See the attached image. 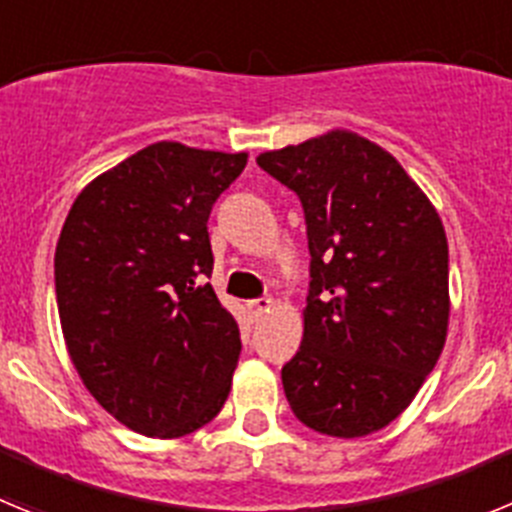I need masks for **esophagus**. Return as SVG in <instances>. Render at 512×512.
<instances>
[{
    "label": "esophagus",
    "mask_w": 512,
    "mask_h": 512,
    "mask_svg": "<svg viewBox=\"0 0 512 512\" xmlns=\"http://www.w3.org/2000/svg\"><path fill=\"white\" fill-rule=\"evenodd\" d=\"M274 307V300L271 297H259V300L248 302V312H251L253 318H261L264 312H269Z\"/></svg>",
    "instance_id": "obj_1"
}]
</instances>
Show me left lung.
I'll return each instance as SVG.
<instances>
[{"instance_id": "left-lung-1", "label": "left lung", "mask_w": 512, "mask_h": 512, "mask_svg": "<svg viewBox=\"0 0 512 512\" xmlns=\"http://www.w3.org/2000/svg\"><path fill=\"white\" fill-rule=\"evenodd\" d=\"M256 164L300 197L312 256L305 333L282 369L289 408L325 436H369L413 402L446 343L441 217L392 153L351 130Z\"/></svg>"}]
</instances>
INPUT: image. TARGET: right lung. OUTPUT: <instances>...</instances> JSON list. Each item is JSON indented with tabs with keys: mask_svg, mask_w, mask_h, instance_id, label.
I'll use <instances>...</instances> for the list:
<instances>
[{
	"mask_svg": "<svg viewBox=\"0 0 512 512\" xmlns=\"http://www.w3.org/2000/svg\"><path fill=\"white\" fill-rule=\"evenodd\" d=\"M246 161L161 140L89 182L63 223V341L84 387L130 431L187 436L228 400L241 333L205 284L207 217Z\"/></svg>",
	"mask_w": 512,
	"mask_h": 512,
	"instance_id": "right-lung-1",
	"label": "right lung"
}]
</instances>
